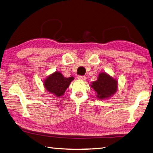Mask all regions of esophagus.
<instances>
[{
    "mask_svg": "<svg viewBox=\"0 0 153 153\" xmlns=\"http://www.w3.org/2000/svg\"><path fill=\"white\" fill-rule=\"evenodd\" d=\"M77 79L79 80H85L86 79V77L84 76H78Z\"/></svg>",
    "mask_w": 153,
    "mask_h": 153,
    "instance_id": "34e87169",
    "label": "esophagus"
}]
</instances>
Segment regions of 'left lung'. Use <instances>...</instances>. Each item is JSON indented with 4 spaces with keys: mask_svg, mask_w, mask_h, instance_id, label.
<instances>
[{
    "mask_svg": "<svg viewBox=\"0 0 153 153\" xmlns=\"http://www.w3.org/2000/svg\"><path fill=\"white\" fill-rule=\"evenodd\" d=\"M97 94L96 97L101 100H107L118 90V80L105 72L98 75L97 80L91 84Z\"/></svg>",
    "mask_w": 153,
    "mask_h": 153,
    "instance_id": "left-lung-1",
    "label": "left lung"
}]
</instances>
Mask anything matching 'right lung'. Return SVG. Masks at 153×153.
I'll list each match as a JSON object with an SVG mask.
<instances>
[{"label": "right lung", "instance_id": "1", "mask_svg": "<svg viewBox=\"0 0 153 153\" xmlns=\"http://www.w3.org/2000/svg\"><path fill=\"white\" fill-rule=\"evenodd\" d=\"M74 80V77L65 78L58 71L53 73L44 80V86L50 93L60 97L65 94L67 88Z\"/></svg>", "mask_w": 153, "mask_h": 153}]
</instances>
